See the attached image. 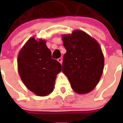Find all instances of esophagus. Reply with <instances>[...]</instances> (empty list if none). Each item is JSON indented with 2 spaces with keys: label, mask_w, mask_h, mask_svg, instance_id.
Here are the masks:
<instances>
[{
  "label": "esophagus",
  "mask_w": 123,
  "mask_h": 123,
  "mask_svg": "<svg viewBox=\"0 0 123 123\" xmlns=\"http://www.w3.org/2000/svg\"><path fill=\"white\" fill-rule=\"evenodd\" d=\"M57 60H58L61 64H62V58H58V59H57Z\"/></svg>",
  "instance_id": "obj_1"
}]
</instances>
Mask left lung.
I'll list each match as a JSON object with an SVG mask.
<instances>
[{
    "instance_id": "left-lung-1",
    "label": "left lung",
    "mask_w": 123,
    "mask_h": 123,
    "mask_svg": "<svg viewBox=\"0 0 123 123\" xmlns=\"http://www.w3.org/2000/svg\"><path fill=\"white\" fill-rule=\"evenodd\" d=\"M62 39L67 50L63 59V73L75 92L89 93L98 83L104 70V57L100 46L81 30L63 35Z\"/></svg>"
}]
</instances>
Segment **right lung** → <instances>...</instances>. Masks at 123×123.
Instances as JSON below:
<instances>
[{
    "mask_svg": "<svg viewBox=\"0 0 123 123\" xmlns=\"http://www.w3.org/2000/svg\"><path fill=\"white\" fill-rule=\"evenodd\" d=\"M45 40L30 38L18 56V69L23 82L39 96H46L54 91L56 75L62 65L52 59Z\"/></svg>",
    "mask_w": 123,
    "mask_h": 123,
    "instance_id": "add662e5",
    "label": "right lung"
}]
</instances>
